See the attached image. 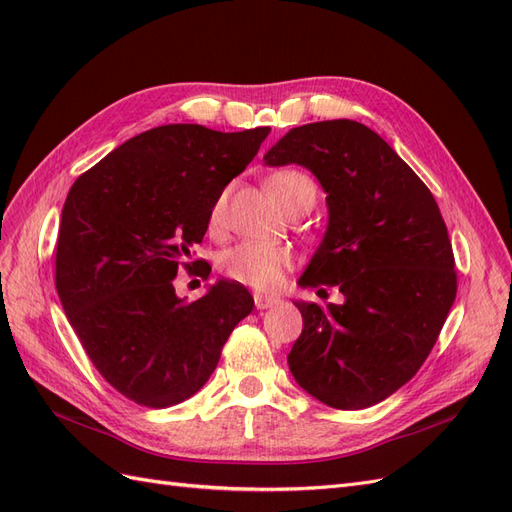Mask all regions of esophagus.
Returning <instances> with one entry per match:
<instances>
[{"instance_id": "obj_1", "label": "esophagus", "mask_w": 512, "mask_h": 512, "mask_svg": "<svg viewBox=\"0 0 512 512\" xmlns=\"http://www.w3.org/2000/svg\"><path fill=\"white\" fill-rule=\"evenodd\" d=\"M254 303H256V307H258V309H269V307H273V305L280 303V299L267 297V294H254Z\"/></svg>"}]
</instances>
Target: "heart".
Segmentation results:
<instances>
[{
    "label": "heart",
    "instance_id": "b5f03b06",
    "mask_svg": "<svg viewBox=\"0 0 512 512\" xmlns=\"http://www.w3.org/2000/svg\"><path fill=\"white\" fill-rule=\"evenodd\" d=\"M269 190L282 203L284 198L303 192V190H316L312 179L297 173V170H284L269 179ZM226 194H220L215 200L209 222L215 226L222 218ZM292 267V254L286 247L280 245H265V243H239L220 256V271L228 277L230 282L243 284L254 290H275L284 282L286 271Z\"/></svg>",
    "mask_w": 512,
    "mask_h": 512
}]
</instances>
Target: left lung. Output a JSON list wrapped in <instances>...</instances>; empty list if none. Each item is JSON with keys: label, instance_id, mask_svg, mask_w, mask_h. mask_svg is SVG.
<instances>
[{"label": "left lung", "instance_id": "obj_1", "mask_svg": "<svg viewBox=\"0 0 512 512\" xmlns=\"http://www.w3.org/2000/svg\"><path fill=\"white\" fill-rule=\"evenodd\" d=\"M307 168L329 220L299 286H337L344 303L294 301L303 333L288 354L301 389L339 410L378 404L427 359L457 294L436 198L374 130L352 119L305 123L262 158Z\"/></svg>", "mask_w": 512, "mask_h": 512}]
</instances>
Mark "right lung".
I'll return each instance as SVG.
<instances>
[{
	"mask_svg": "<svg viewBox=\"0 0 512 512\" xmlns=\"http://www.w3.org/2000/svg\"><path fill=\"white\" fill-rule=\"evenodd\" d=\"M271 128L218 132L170 123L138 134L74 181L61 209L55 286L81 344L115 389L149 408L200 391L232 329L252 312L243 286L218 280L177 297L209 213Z\"/></svg>",
	"mask_w": 512,
	"mask_h": 512,
	"instance_id": "add662e5",
	"label": "right lung"
}]
</instances>
